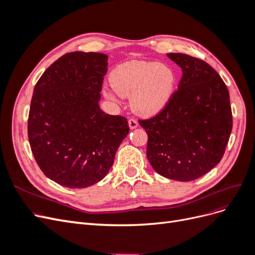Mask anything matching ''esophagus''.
<instances>
[{
    "instance_id": "1",
    "label": "esophagus",
    "mask_w": 255,
    "mask_h": 255,
    "mask_svg": "<svg viewBox=\"0 0 255 255\" xmlns=\"http://www.w3.org/2000/svg\"><path fill=\"white\" fill-rule=\"evenodd\" d=\"M128 127H129V128H130V129L136 128L138 127V122H137V120H136V119H133V118L128 119Z\"/></svg>"
}]
</instances>
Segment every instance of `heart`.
I'll list each match as a JSON object with an SVG mask.
<instances>
[{"mask_svg":"<svg viewBox=\"0 0 255 255\" xmlns=\"http://www.w3.org/2000/svg\"><path fill=\"white\" fill-rule=\"evenodd\" d=\"M172 69L155 61H128L118 66L111 74V86L120 97L130 96L133 111L144 117L160 112L169 102L175 88ZM106 97L115 99L114 94Z\"/></svg>","mask_w":255,"mask_h":255,"instance_id":"1","label":"heart"}]
</instances>
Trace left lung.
<instances>
[{"label": "left lung", "mask_w": 255, "mask_h": 255, "mask_svg": "<svg viewBox=\"0 0 255 255\" xmlns=\"http://www.w3.org/2000/svg\"><path fill=\"white\" fill-rule=\"evenodd\" d=\"M168 57L182 79L167 105L139 119L148 135L146 157L158 174L181 182L204 175L221 160L233 127L227 85L206 61L183 53Z\"/></svg>", "instance_id": "8db88e82"}]
</instances>
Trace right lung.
Masks as SVG:
<instances>
[{"label":"right lung","mask_w":255,"mask_h":255,"mask_svg":"<svg viewBox=\"0 0 255 255\" xmlns=\"http://www.w3.org/2000/svg\"><path fill=\"white\" fill-rule=\"evenodd\" d=\"M107 55L70 52L35 85L27 121L30 149L45 176L61 186L85 188L109 173L128 134L126 117L99 106Z\"/></svg>","instance_id":"obj_1"}]
</instances>
